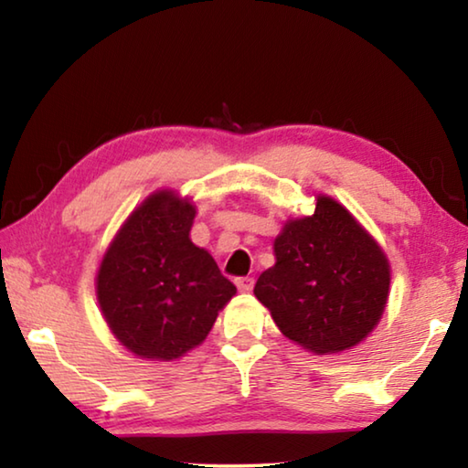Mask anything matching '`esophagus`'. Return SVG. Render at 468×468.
Segmentation results:
<instances>
[{
  "instance_id": "obj_1",
  "label": "esophagus",
  "mask_w": 468,
  "mask_h": 468,
  "mask_svg": "<svg viewBox=\"0 0 468 468\" xmlns=\"http://www.w3.org/2000/svg\"><path fill=\"white\" fill-rule=\"evenodd\" d=\"M235 284H237V289H239V291L248 292V291L253 289V279H251V276H239V279L235 281Z\"/></svg>"
}]
</instances>
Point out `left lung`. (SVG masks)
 I'll list each match as a JSON object with an SVG mask.
<instances>
[{"instance_id":"1","label":"left lung","mask_w":468,"mask_h":468,"mask_svg":"<svg viewBox=\"0 0 468 468\" xmlns=\"http://www.w3.org/2000/svg\"><path fill=\"white\" fill-rule=\"evenodd\" d=\"M276 264L253 287L292 343L338 353L361 343L382 312L390 266L348 210L320 196L312 217L289 220L274 241Z\"/></svg>"}]
</instances>
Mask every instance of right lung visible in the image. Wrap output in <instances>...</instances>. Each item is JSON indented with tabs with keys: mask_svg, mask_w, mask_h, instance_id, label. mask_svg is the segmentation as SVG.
Here are the masks:
<instances>
[{
	"mask_svg": "<svg viewBox=\"0 0 468 468\" xmlns=\"http://www.w3.org/2000/svg\"><path fill=\"white\" fill-rule=\"evenodd\" d=\"M194 217V206L173 192L153 194L101 262L102 315L140 357L169 361L200 345L237 291L210 253L189 239Z\"/></svg>",
	"mask_w": 468,
	"mask_h": 468,
	"instance_id": "add662e5",
	"label": "right lung"
}]
</instances>
